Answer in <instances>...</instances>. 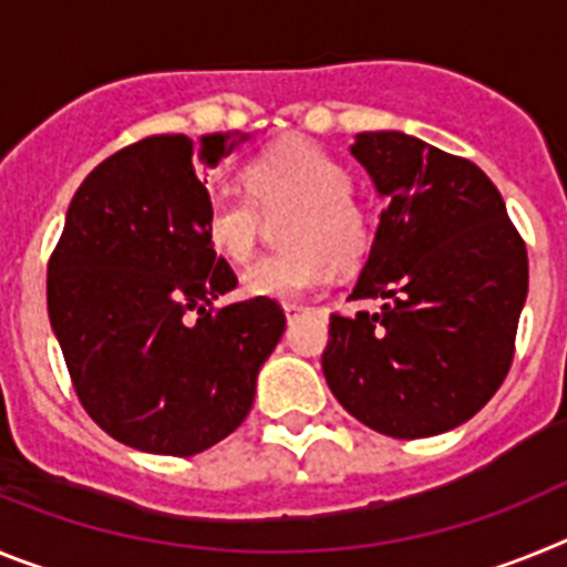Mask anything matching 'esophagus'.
Instances as JSON below:
<instances>
[{
    "label": "esophagus",
    "instance_id": "34e87169",
    "mask_svg": "<svg viewBox=\"0 0 567 567\" xmlns=\"http://www.w3.org/2000/svg\"><path fill=\"white\" fill-rule=\"evenodd\" d=\"M284 312H287V320H295V318H298V315L307 312V309L298 307V303H284Z\"/></svg>",
    "mask_w": 567,
    "mask_h": 567
}]
</instances>
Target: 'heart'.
Wrapping results in <instances>:
<instances>
[{
    "mask_svg": "<svg viewBox=\"0 0 567 567\" xmlns=\"http://www.w3.org/2000/svg\"><path fill=\"white\" fill-rule=\"evenodd\" d=\"M249 195L218 189L204 209L209 247L227 260H247L260 235V213L295 209L287 229L292 252L255 260L240 275L252 298L298 300L327 287L332 264L358 267L372 247V215L354 198L352 175L309 142H287L247 164Z\"/></svg>",
    "mask_w": 567,
    "mask_h": 567,
    "instance_id": "b5f03b06",
    "label": "heart"
}]
</instances>
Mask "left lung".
Listing matches in <instances>:
<instances>
[{
  "mask_svg": "<svg viewBox=\"0 0 567 567\" xmlns=\"http://www.w3.org/2000/svg\"><path fill=\"white\" fill-rule=\"evenodd\" d=\"M352 155L385 207L349 298L383 307L329 318L323 378L374 432L434 437L474 417L508 374L525 240L468 158L398 130L358 133Z\"/></svg>",
  "mask_w": 567,
  "mask_h": 567,
  "instance_id": "left-lung-1",
  "label": "left lung"
}]
</instances>
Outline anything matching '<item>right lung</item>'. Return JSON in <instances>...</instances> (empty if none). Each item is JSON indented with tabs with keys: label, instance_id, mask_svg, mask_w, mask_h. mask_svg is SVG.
Returning a JSON list of instances; mask_svg holds the SVG:
<instances>
[{
	"label": "right lung",
	"instance_id": "obj_1",
	"mask_svg": "<svg viewBox=\"0 0 567 567\" xmlns=\"http://www.w3.org/2000/svg\"><path fill=\"white\" fill-rule=\"evenodd\" d=\"M247 135H150L76 189L48 264V315L84 412L118 443L189 457L252 409L287 318L267 298L213 309L238 278L204 235L215 167Z\"/></svg>",
	"mask_w": 567,
	"mask_h": 567
}]
</instances>
